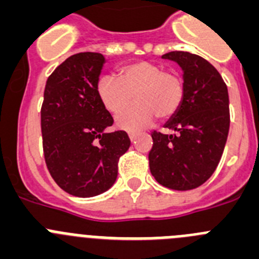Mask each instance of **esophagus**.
Here are the masks:
<instances>
[{
	"mask_svg": "<svg viewBox=\"0 0 259 259\" xmlns=\"http://www.w3.org/2000/svg\"><path fill=\"white\" fill-rule=\"evenodd\" d=\"M137 137H138V132H135V130H132V132H129V138L132 139V141H134Z\"/></svg>",
	"mask_w": 259,
	"mask_h": 259,
	"instance_id": "1",
	"label": "esophagus"
}]
</instances>
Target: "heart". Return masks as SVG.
<instances>
[{
  "label": "heart",
  "instance_id": "b5f03b06",
  "mask_svg": "<svg viewBox=\"0 0 259 259\" xmlns=\"http://www.w3.org/2000/svg\"><path fill=\"white\" fill-rule=\"evenodd\" d=\"M120 78L104 74L97 82V94L109 112L117 113L136 95L137 103L116 117L121 129L135 130L153 118H169L178 111L185 97V83L177 72L164 71L160 64L138 60L121 67Z\"/></svg>",
  "mask_w": 259,
  "mask_h": 259
}]
</instances>
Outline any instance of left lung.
Here are the masks:
<instances>
[{
    "label": "left lung",
    "mask_w": 259,
    "mask_h": 259,
    "mask_svg": "<svg viewBox=\"0 0 259 259\" xmlns=\"http://www.w3.org/2000/svg\"><path fill=\"white\" fill-rule=\"evenodd\" d=\"M162 58L183 71L185 97L164 125L176 133H152L150 170L164 187L193 190L210 178L222 157L230 129L228 90L220 72L199 55L170 51Z\"/></svg>",
    "instance_id": "1"
}]
</instances>
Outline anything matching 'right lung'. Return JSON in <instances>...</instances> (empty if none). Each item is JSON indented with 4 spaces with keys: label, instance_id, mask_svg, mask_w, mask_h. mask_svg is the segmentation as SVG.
Masks as SVG:
<instances>
[{
    "label": "right lung",
    "instance_id": "obj_1",
    "mask_svg": "<svg viewBox=\"0 0 259 259\" xmlns=\"http://www.w3.org/2000/svg\"><path fill=\"white\" fill-rule=\"evenodd\" d=\"M104 63L99 53H78L46 81L41 108L46 166L73 196L93 197L112 187L118 158L130 147L125 132H106L113 118L97 94Z\"/></svg>",
    "mask_w": 259,
    "mask_h": 259
}]
</instances>
